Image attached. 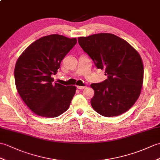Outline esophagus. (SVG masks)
Returning a JSON list of instances; mask_svg holds the SVG:
<instances>
[{
    "instance_id": "obj_1",
    "label": "esophagus",
    "mask_w": 160,
    "mask_h": 160,
    "mask_svg": "<svg viewBox=\"0 0 160 160\" xmlns=\"http://www.w3.org/2000/svg\"><path fill=\"white\" fill-rule=\"evenodd\" d=\"M86 87H82V86H77V88L80 89V90H82V89H84Z\"/></svg>"
}]
</instances>
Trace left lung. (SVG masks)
Returning <instances> with one entry per match:
<instances>
[{
    "label": "left lung",
    "instance_id": "obj_1",
    "mask_svg": "<svg viewBox=\"0 0 160 160\" xmlns=\"http://www.w3.org/2000/svg\"><path fill=\"white\" fill-rule=\"evenodd\" d=\"M79 45L105 70L108 79L91 84L95 91L91 103L103 117H116L127 112L142 90L144 67L140 55L125 40L110 33H98L78 38Z\"/></svg>",
    "mask_w": 160,
    "mask_h": 160
}]
</instances>
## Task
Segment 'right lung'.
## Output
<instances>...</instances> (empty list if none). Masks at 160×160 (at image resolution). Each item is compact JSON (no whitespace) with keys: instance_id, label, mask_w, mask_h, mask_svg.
<instances>
[{"instance_id":"right-lung-1","label":"right lung","mask_w":160,"mask_h":160,"mask_svg":"<svg viewBox=\"0 0 160 160\" xmlns=\"http://www.w3.org/2000/svg\"><path fill=\"white\" fill-rule=\"evenodd\" d=\"M77 43L61 35L43 37L28 46L18 58L14 69L15 83L29 109L40 117H58L69 108L76 86L52 84L61 62Z\"/></svg>"}]
</instances>
